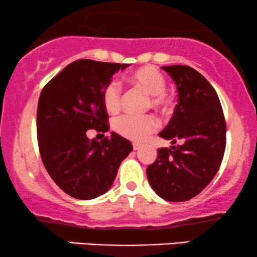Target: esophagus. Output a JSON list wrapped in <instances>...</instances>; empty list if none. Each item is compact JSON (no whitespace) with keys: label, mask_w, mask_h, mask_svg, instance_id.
Segmentation results:
<instances>
[{"label":"esophagus","mask_w":257,"mask_h":257,"mask_svg":"<svg viewBox=\"0 0 257 257\" xmlns=\"http://www.w3.org/2000/svg\"><path fill=\"white\" fill-rule=\"evenodd\" d=\"M140 147H142V145H139V144H133V150L135 151H138Z\"/></svg>","instance_id":"34e87169"}]
</instances>
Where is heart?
Here are the masks:
<instances>
[{
  "mask_svg": "<svg viewBox=\"0 0 257 257\" xmlns=\"http://www.w3.org/2000/svg\"><path fill=\"white\" fill-rule=\"evenodd\" d=\"M135 85L139 86L144 92L149 94L151 104L161 107L166 104V79L163 73L154 66H144L136 70L127 77ZM103 103L108 112H117L121 104V89L118 83H108L103 91ZM115 132L133 142H144L151 133L159 127V121L154 115H133L124 114L115 119L113 122Z\"/></svg>",
  "mask_w": 257,
  "mask_h": 257,
  "instance_id": "b5f03b06",
  "label": "heart"
}]
</instances>
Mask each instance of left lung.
<instances>
[{"label":"left lung","instance_id":"left-lung-1","mask_svg":"<svg viewBox=\"0 0 257 257\" xmlns=\"http://www.w3.org/2000/svg\"><path fill=\"white\" fill-rule=\"evenodd\" d=\"M177 86L178 104L161 138L180 145L158 149L146 170L151 187L166 201L194 198L219 171L226 149V121L208 80L188 65L163 66Z\"/></svg>","mask_w":257,"mask_h":257}]
</instances>
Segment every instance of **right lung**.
I'll return each instance as SVG.
<instances>
[{
    "mask_svg": "<svg viewBox=\"0 0 257 257\" xmlns=\"http://www.w3.org/2000/svg\"><path fill=\"white\" fill-rule=\"evenodd\" d=\"M128 64L79 59L42 90L37 107L38 147L49 175L66 194L90 200L106 193L121 161L133 150L115 132L101 142L86 131L107 132L103 91Z\"/></svg>",
    "mask_w": 257,
    "mask_h": 257,
    "instance_id": "1",
    "label": "right lung"
}]
</instances>
